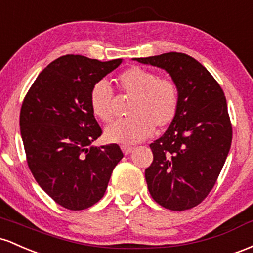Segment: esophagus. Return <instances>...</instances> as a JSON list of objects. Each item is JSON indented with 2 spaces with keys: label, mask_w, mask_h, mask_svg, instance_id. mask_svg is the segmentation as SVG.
<instances>
[{
  "label": "esophagus",
  "mask_w": 253,
  "mask_h": 253,
  "mask_svg": "<svg viewBox=\"0 0 253 253\" xmlns=\"http://www.w3.org/2000/svg\"><path fill=\"white\" fill-rule=\"evenodd\" d=\"M122 150H123L124 154L127 155V154H130L132 150H134V148H132V147H130V146H122Z\"/></svg>",
  "instance_id": "esophagus-1"
}]
</instances>
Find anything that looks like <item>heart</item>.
<instances>
[{
    "label": "heart",
    "instance_id": "b5f03b06",
    "mask_svg": "<svg viewBox=\"0 0 253 253\" xmlns=\"http://www.w3.org/2000/svg\"><path fill=\"white\" fill-rule=\"evenodd\" d=\"M118 86L134 96L129 109L131 117L117 121L105 129V137L113 143L134 144L148 138L154 126L165 127L177 116L179 95L172 81L160 79L158 74L140 67L122 73ZM90 109L101 122L109 123L113 117V90L106 80L93 86L89 95Z\"/></svg>",
    "mask_w": 253,
    "mask_h": 253
}]
</instances>
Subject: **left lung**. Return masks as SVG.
<instances>
[{
  "label": "left lung",
  "mask_w": 253,
  "mask_h": 253,
  "mask_svg": "<svg viewBox=\"0 0 253 253\" xmlns=\"http://www.w3.org/2000/svg\"><path fill=\"white\" fill-rule=\"evenodd\" d=\"M134 61L164 69L179 95L174 121L149 144L154 159L144 173L148 190L164 208L191 209L211 191L231 148L232 126L223 90L200 62L185 53Z\"/></svg>",
  "instance_id": "1"
}]
</instances>
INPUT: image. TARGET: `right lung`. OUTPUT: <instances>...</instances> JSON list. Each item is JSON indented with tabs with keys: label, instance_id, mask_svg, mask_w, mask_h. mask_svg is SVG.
<instances>
[{
	"label": "right lung",
	"instance_id": "right-lung-1",
	"mask_svg": "<svg viewBox=\"0 0 253 253\" xmlns=\"http://www.w3.org/2000/svg\"><path fill=\"white\" fill-rule=\"evenodd\" d=\"M122 62L62 56L39 74L22 103L20 132L28 167L39 186L70 211L98 202L123 158L118 144H92L103 131L89 103L93 86Z\"/></svg>",
	"mask_w": 253,
	"mask_h": 253
}]
</instances>
